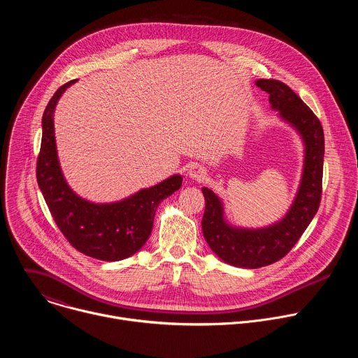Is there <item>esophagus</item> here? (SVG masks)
Listing matches in <instances>:
<instances>
[{
	"label": "esophagus",
	"mask_w": 358,
	"mask_h": 358,
	"mask_svg": "<svg viewBox=\"0 0 358 358\" xmlns=\"http://www.w3.org/2000/svg\"><path fill=\"white\" fill-rule=\"evenodd\" d=\"M187 174H188V177H189L191 180L202 181L203 178H206V176H207V170L203 169L202 166H199V164H192V166H189Z\"/></svg>",
	"instance_id": "esophagus-1"
}]
</instances>
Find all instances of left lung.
<instances>
[{
	"mask_svg": "<svg viewBox=\"0 0 358 358\" xmlns=\"http://www.w3.org/2000/svg\"><path fill=\"white\" fill-rule=\"evenodd\" d=\"M257 86L269 94V103L290 124L304 144V163L299 189L286 215L265 228H241L227 222L222 199L202 187L206 213L202 234L213 252L225 264L257 269L282 259L294 246L316 215L322 198L324 133L309 106L283 82L259 79Z\"/></svg>",
	"mask_w": 358,
	"mask_h": 358,
	"instance_id": "obj_1",
	"label": "left lung"
}]
</instances>
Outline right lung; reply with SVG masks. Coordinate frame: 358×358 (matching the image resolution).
<instances>
[{
  "instance_id": "right-lung-1",
  "label": "right lung",
  "mask_w": 358,
  "mask_h": 358,
  "mask_svg": "<svg viewBox=\"0 0 358 358\" xmlns=\"http://www.w3.org/2000/svg\"><path fill=\"white\" fill-rule=\"evenodd\" d=\"M75 82L61 86L43 112L36 180L50 214L69 243L90 258L116 262L131 257L147 242L157 207L180 189L182 177L174 174L155 187L108 203H94L73 192L58 160L54 112L64 92Z\"/></svg>"
}]
</instances>
